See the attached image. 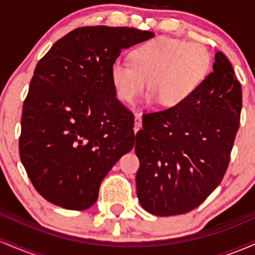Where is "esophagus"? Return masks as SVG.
Returning a JSON list of instances; mask_svg holds the SVG:
<instances>
[{
  "label": "esophagus",
  "instance_id": "obj_1",
  "mask_svg": "<svg viewBox=\"0 0 255 255\" xmlns=\"http://www.w3.org/2000/svg\"><path fill=\"white\" fill-rule=\"evenodd\" d=\"M141 114H135V122H134V133L135 134L141 128Z\"/></svg>",
  "mask_w": 255,
  "mask_h": 255
}]
</instances>
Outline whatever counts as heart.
<instances>
[{"mask_svg":"<svg viewBox=\"0 0 255 255\" xmlns=\"http://www.w3.org/2000/svg\"><path fill=\"white\" fill-rule=\"evenodd\" d=\"M211 63V54L203 44L158 37L134 49L131 62L114 61L110 79L116 97L124 103H134L148 80L147 103L160 101L166 108H175L194 95Z\"/></svg>","mask_w":255,"mask_h":255,"instance_id":"1","label":"heart"}]
</instances>
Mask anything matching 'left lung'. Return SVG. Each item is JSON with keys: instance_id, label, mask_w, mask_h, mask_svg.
<instances>
[{"instance_id": "left-lung-1", "label": "left lung", "mask_w": 255, "mask_h": 255, "mask_svg": "<svg viewBox=\"0 0 255 255\" xmlns=\"http://www.w3.org/2000/svg\"><path fill=\"white\" fill-rule=\"evenodd\" d=\"M213 72L194 95L175 108L142 115L136 133V194L156 216L187 213L223 180L240 127L242 87L218 51Z\"/></svg>"}]
</instances>
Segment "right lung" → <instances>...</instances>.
I'll return each instance as SVG.
<instances>
[{
	"mask_svg": "<svg viewBox=\"0 0 255 255\" xmlns=\"http://www.w3.org/2000/svg\"><path fill=\"white\" fill-rule=\"evenodd\" d=\"M153 32L85 26L58 39L34 68L21 115L19 153L49 203L86 210L114 164L134 146V115L116 98L111 64Z\"/></svg>",
	"mask_w": 255,
	"mask_h": 255,
	"instance_id": "1",
	"label": "right lung"
}]
</instances>
